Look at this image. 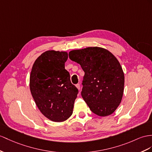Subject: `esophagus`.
Returning a JSON list of instances; mask_svg holds the SVG:
<instances>
[{
    "label": "esophagus",
    "instance_id": "obj_1",
    "mask_svg": "<svg viewBox=\"0 0 152 152\" xmlns=\"http://www.w3.org/2000/svg\"><path fill=\"white\" fill-rule=\"evenodd\" d=\"M76 87H77V89H78V90H79V91L80 90V85L79 83H77V84H76Z\"/></svg>",
    "mask_w": 152,
    "mask_h": 152
}]
</instances>
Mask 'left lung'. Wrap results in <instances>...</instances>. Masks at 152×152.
I'll list each match as a JSON object with an SVG mask.
<instances>
[{
  "label": "left lung",
  "mask_w": 152,
  "mask_h": 152,
  "mask_svg": "<svg viewBox=\"0 0 152 152\" xmlns=\"http://www.w3.org/2000/svg\"><path fill=\"white\" fill-rule=\"evenodd\" d=\"M69 56L85 72L81 96L91 110L102 117L114 113L121 102L124 85V72L116 57L99 47L72 50Z\"/></svg>",
  "instance_id": "left-lung-1"
}]
</instances>
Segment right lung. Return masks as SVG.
I'll return each mask as SVG.
<instances>
[{
  "instance_id": "1",
  "label": "right lung",
  "mask_w": 152,
  "mask_h": 152,
  "mask_svg": "<svg viewBox=\"0 0 152 152\" xmlns=\"http://www.w3.org/2000/svg\"><path fill=\"white\" fill-rule=\"evenodd\" d=\"M65 51L49 50L34 61L29 78L31 93L37 107L47 118L63 122L71 116L78 93L65 69Z\"/></svg>"
}]
</instances>
